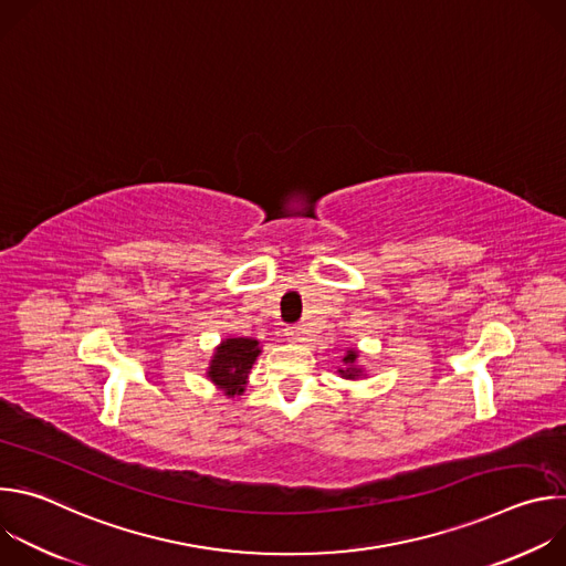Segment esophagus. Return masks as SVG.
<instances>
[{
    "mask_svg": "<svg viewBox=\"0 0 566 566\" xmlns=\"http://www.w3.org/2000/svg\"><path fill=\"white\" fill-rule=\"evenodd\" d=\"M286 332V338L291 340V343H304V327L302 325H293V327H286L284 329Z\"/></svg>",
    "mask_w": 566,
    "mask_h": 566,
    "instance_id": "1",
    "label": "esophagus"
}]
</instances>
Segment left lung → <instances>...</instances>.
Instances as JSON below:
<instances>
[{"instance_id": "1", "label": "left lung", "mask_w": 566, "mask_h": 566, "mask_svg": "<svg viewBox=\"0 0 566 566\" xmlns=\"http://www.w3.org/2000/svg\"><path fill=\"white\" fill-rule=\"evenodd\" d=\"M358 356L360 352L356 347H347L345 349V356H343V367L338 369L340 378H347V380H358V378H365V369L358 365Z\"/></svg>"}]
</instances>
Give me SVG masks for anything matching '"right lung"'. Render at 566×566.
<instances>
[{
    "label": "right lung",
    "instance_id": "right-lung-1",
    "mask_svg": "<svg viewBox=\"0 0 566 566\" xmlns=\"http://www.w3.org/2000/svg\"><path fill=\"white\" fill-rule=\"evenodd\" d=\"M260 354H262L260 340L247 338V336L244 338L228 336L214 347L206 376L228 398L241 396L249 385V374Z\"/></svg>",
    "mask_w": 566,
    "mask_h": 566
}]
</instances>
